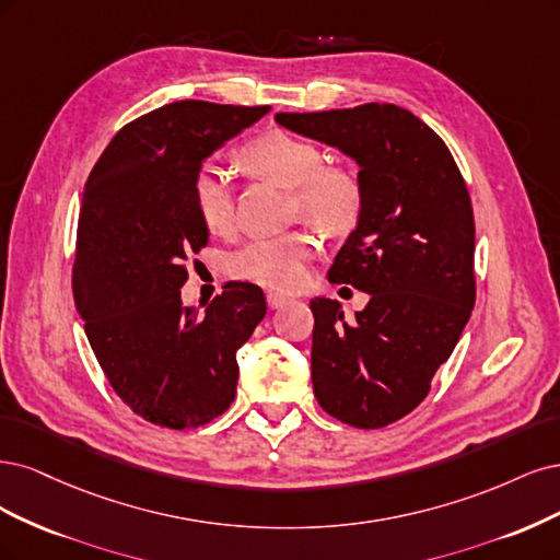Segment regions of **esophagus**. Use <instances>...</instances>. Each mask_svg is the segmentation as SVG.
I'll return each instance as SVG.
<instances>
[{
    "instance_id": "obj_1",
    "label": "esophagus",
    "mask_w": 560,
    "mask_h": 560,
    "mask_svg": "<svg viewBox=\"0 0 560 560\" xmlns=\"http://www.w3.org/2000/svg\"><path fill=\"white\" fill-rule=\"evenodd\" d=\"M288 302H291V298L279 295V293H267V306H269V310H281V306H285Z\"/></svg>"
}]
</instances>
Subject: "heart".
<instances>
[{
    "label": "heart",
    "mask_w": 560,
    "mask_h": 560,
    "mask_svg": "<svg viewBox=\"0 0 560 560\" xmlns=\"http://www.w3.org/2000/svg\"><path fill=\"white\" fill-rule=\"evenodd\" d=\"M237 158L250 176L291 190V211L316 228L339 234L358 221L363 190L355 174L323 165L326 160L316 143L283 130H269L250 139ZM192 205L207 230L228 232L232 228L234 197L219 172L202 170L195 176ZM314 250L316 244L306 232L254 240L232 256L230 272L275 291H295L306 279V265Z\"/></svg>",
    "instance_id": "1"
}]
</instances>
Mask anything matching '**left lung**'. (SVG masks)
Wrapping results in <instances>:
<instances>
[{
    "instance_id": "obj_1",
    "label": "left lung",
    "mask_w": 560,
    "mask_h": 560,
    "mask_svg": "<svg viewBox=\"0 0 560 560\" xmlns=\"http://www.w3.org/2000/svg\"><path fill=\"white\" fill-rule=\"evenodd\" d=\"M275 120L358 165L363 205L328 279L370 302L347 318L337 300H312V384L330 417L384 428L421 405L470 320V195L446 143L402 106L372 102Z\"/></svg>"
}]
</instances>
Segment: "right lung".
<instances>
[{
  "mask_svg": "<svg viewBox=\"0 0 560 560\" xmlns=\"http://www.w3.org/2000/svg\"><path fill=\"white\" fill-rule=\"evenodd\" d=\"M269 106L184 100L112 139L83 190L74 302L109 384L141 419L184 430L237 393V351L265 318L258 285L230 281L200 314L184 306V265L209 242L192 205L205 160Z\"/></svg>",
  "mask_w": 560,
  "mask_h": 560,
  "instance_id": "obj_1",
  "label": "right lung"
}]
</instances>
